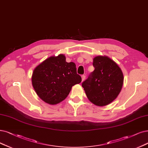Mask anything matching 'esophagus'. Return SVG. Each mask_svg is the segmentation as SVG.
<instances>
[{"label":"esophagus","instance_id":"34e87169","mask_svg":"<svg viewBox=\"0 0 148 148\" xmlns=\"http://www.w3.org/2000/svg\"><path fill=\"white\" fill-rule=\"evenodd\" d=\"M81 77H82V82L85 80V75H82L81 76Z\"/></svg>","mask_w":148,"mask_h":148}]
</instances>
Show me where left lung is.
Here are the masks:
<instances>
[{
    "mask_svg": "<svg viewBox=\"0 0 148 148\" xmlns=\"http://www.w3.org/2000/svg\"><path fill=\"white\" fill-rule=\"evenodd\" d=\"M95 68L88 78L82 84L90 102L97 106H106L112 102L121 91L124 76L119 66L107 56L93 58Z\"/></svg>",
    "mask_w": 148,
    "mask_h": 148,
    "instance_id": "left-lung-1",
    "label": "left lung"
}]
</instances>
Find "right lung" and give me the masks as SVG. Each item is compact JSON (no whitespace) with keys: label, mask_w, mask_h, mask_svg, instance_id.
<instances>
[{"label":"right lung","mask_w":148,"mask_h":148,"mask_svg":"<svg viewBox=\"0 0 148 148\" xmlns=\"http://www.w3.org/2000/svg\"><path fill=\"white\" fill-rule=\"evenodd\" d=\"M81 81L75 64L66 62L63 54L44 60L34 69L32 76V85L37 95L50 105L64 100L72 86Z\"/></svg>","instance_id":"right-lung-1"}]
</instances>
